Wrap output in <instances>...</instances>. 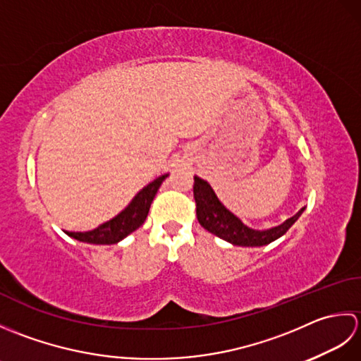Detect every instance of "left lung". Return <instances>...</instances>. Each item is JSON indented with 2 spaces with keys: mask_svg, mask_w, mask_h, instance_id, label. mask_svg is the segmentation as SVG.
<instances>
[{
  "mask_svg": "<svg viewBox=\"0 0 361 361\" xmlns=\"http://www.w3.org/2000/svg\"><path fill=\"white\" fill-rule=\"evenodd\" d=\"M194 198L198 224L214 235L233 245H239V247H264V245L274 242L288 231L304 211L302 208L296 216L290 217L279 226L259 231V229H252L242 224L239 217L226 209L209 186V183L202 180L200 176H194Z\"/></svg>",
  "mask_w": 361,
  "mask_h": 361,
  "instance_id": "left-lung-1",
  "label": "left lung"
}]
</instances>
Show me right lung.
I'll return each instance as SVG.
<instances>
[{
  "instance_id": "obj_1",
  "label": "right lung",
  "mask_w": 361,
  "mask_h": 361,
  "mask_svg": "<svg viewBox=\"0 0 361 361\" xmlns=\"http://www.w3.org/2000/svg\"><path fill=\"white\" fill-rule=\"evenodd\" d=\"M166 178H167V173L161 175L157 180H153L150 185L145 186L142 190H140V192L135 195L132 203H130L124 211L118 214L114 219L105 221L104 225L97 226L96 229H93V231L68 233V235L74 237L75 240L94 243V245H111L126 239L128 234L136 231V229L144 224V220L147 219L153 198H155L161 183H163Z\"/></svg>"
}]
</instances>
